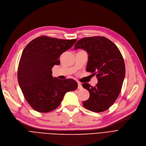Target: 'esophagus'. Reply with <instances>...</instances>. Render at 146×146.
<instances>
[{
    "instance_id": "34e87169",
    "label": "esophagus",
    "mask_w": 146,
    "mask_h": 146,
    "mask_svg": "<svg viewBox=\"0 0 146 146\" xmlns=\"http://www.w3.org/2000/svg\"><path fill=\"white\" fill-rule=\"evenodd\" d=\"M82 88H83L82 85H81V84L80 83L78 82V89H81Z\"/></svg>"
}]
</instances>
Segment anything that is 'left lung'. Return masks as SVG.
Returning <instances> with one entry per match:
<instances>
[{
  "instance_id": "left-lung-1",
  "label": "left lung",
  "mask_w": 146,
  "mask_h": 146,
  "mask_svg": "<svg viewBox=\"0 0 146 146\" xmlns=\"http://www.w3.org/2000/svg\"><path fill=\"white\" fill-rule=\"evenodd\" d=\"M83 49L88 54L86 71L98 77L94 87L82 84L89 92L90 97L83 106L93 112L100 113L108 109L117 100L125 77L123 58L117 46L104 36H93L80 39L74 49Z\"/></svg>"
}]
</instances>
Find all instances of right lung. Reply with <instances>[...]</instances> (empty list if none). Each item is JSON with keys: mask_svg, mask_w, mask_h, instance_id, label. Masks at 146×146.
<instances>
[{"mask_svg": "<svg viewBox=\"0 0 146 146\" xmlns=\"http://www.w3.org/2000/svg\"><path fill=\"white\" fill-rule=\"evenodd\" d=\"M77 40L39 36L23 50L17 73L19 84L26 100L36 111L54 110L60 106L66 92L77 89L74 80L53 78L51 71L54 65L60 64V56Z\"/></svg>", "mask_w": 146, "mask_h": 146, "instance_id": "right-lung-1", "label": "right lung"}]
</instances>
